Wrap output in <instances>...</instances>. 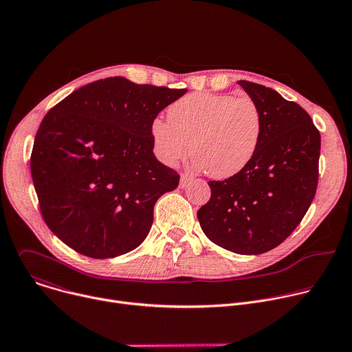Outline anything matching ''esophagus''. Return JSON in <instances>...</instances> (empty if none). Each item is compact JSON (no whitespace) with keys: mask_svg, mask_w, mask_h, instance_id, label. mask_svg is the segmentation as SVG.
Masks as SVG:
<instances>
[{"mask_svg":"<svg viewBox=\"0 0 352 352\" xmlns=\"http://www.w3.org/2000/svg\"><path fill=\"white\" fill-rule=\"evenodd\" d=\"M192 181V177L186 175V174H181V179H179V186L181 188H185L188 186V184Z\"/></svg>","mask_w":352,"mask_h":352,"instance_id":"34e87169","label":"esophagus"}]
</instances>
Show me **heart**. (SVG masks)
Here are the masks:
<instances>
[{
	"instance_id": "1",
	"label": "heart",
	"mask_w": 352,
	"mask_h": 352,
	"mask_svg": "<svg viewBox=\"0 0 352 352\" xmlns=\"http://www.w3.org/2000/svg\"><path fill=\"white\" fill-rule=\"evenodd\" d=\"M157 157L175 166L189 147L195 166L209 177L230 178L241 173L256 155L263 117L248 96L199 91L181 97L167 110V121L152 122Z\"/></svg>"
}]
</instances>
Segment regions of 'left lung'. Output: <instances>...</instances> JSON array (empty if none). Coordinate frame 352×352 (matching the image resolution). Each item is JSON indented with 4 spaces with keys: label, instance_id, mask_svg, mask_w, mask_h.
Returning <instances> with one entry per match:
<instances>
[{
    "label": "left lung",
    "instance_id": "1",
    "mask_svg": "<svg viewBox=\"0 0 352 352\" xmlns=\"http://www.w3.org/2000/svg\"><path fill=\"white\" fill-rule=\"evenodd\" d=\"M238 85L262 111V138L241 173L209 181L212 196L197 219L216 245L239 255H261L278 246L312 204L320 133L302 107L276 90L248 80Z\"/></svg>",
    "mask_w": 352,
    "mask_h": 352
}]
</instances>
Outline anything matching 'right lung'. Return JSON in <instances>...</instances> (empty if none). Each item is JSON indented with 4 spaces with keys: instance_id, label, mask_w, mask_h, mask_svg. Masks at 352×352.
Listing matches in <instances>:
<instances>
[{
    "instance_id": "add662e5",
    "label": "right lung",
    "mask_w": 352,
    "mask_h": 352,
    "mask_svg": "<svg viewBox=\"0 0 352 352\" xmlns=\"http://www.w3.org/2000/svg\"><path fill=\"white\" fill-rule=\"evenodd\" d=\"M185 93L114 76L82 86L45 114L30 171L41 216L65 245L109 259L144 241L157 199L179 182L156 159L150 129Z\"/></svg>"
}]
</instances>
